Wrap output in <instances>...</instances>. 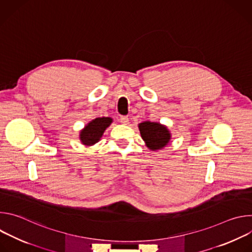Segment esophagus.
<instances>
[{
	"label": "esophagus",
	"mask_w": 252,
	"mask_h": 252,
	"mask_svg": "<svg viewBox=\"0 0 252 252\" xmlns=\"http://www.w3.org/2000/svg\"><path fill=\"white\" fill-rule=\"evenodd\" d=\"M120 122H121L123 125H127V124H128V118L126 117V116H122L121 119H120Z\"/></svg>",
	"instance_id": "1"
}]
</instances>
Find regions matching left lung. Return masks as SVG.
<instances>
[{
    "instance_id": "8db88e82",
    "label": "left lung",
    "mask_w": 252,
    "mask_h": 252,
    "mask_svg": "<svg viewBox=\"0 0 252 252\" xmlns=\"http://www.w3.org/2000/svg\"><path fill=\"white\" fill-rule=\"evenodd\" d=\"M138 128L146 146L152 151L162 150L171 137L167 127L159 123L143 122L138 125Z\"/></svg>"
}]
</instances>
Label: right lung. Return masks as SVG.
I'll use <instances>...</instances> for the list:
<instances>
[{
    "instance_id": "add662e5",
    "label": "right lung",
    "mask_w": 252,
    "mask_h": 252,
    "mask_svg": "<svg viewBox=\"0 0 252 252\" xmlns=\"http://www.w3.org/2000/svg\"><path fill=\"white\" fill-rule=\"evenodd\" d=\"M113 123L111 118H96L90 122L80 132V139L85 146H94L102 136L106 127Z\"/></svg>"
}]
</instances>
